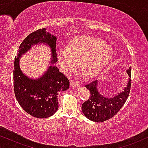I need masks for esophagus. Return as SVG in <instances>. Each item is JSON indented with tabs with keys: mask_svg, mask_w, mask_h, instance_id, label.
Returning <instances> with one entry per match:
<instances>
[{
	"mask_svg": "<svg viewBox=\"0 0 148 148\" xmlns=\"http://www.w3.org/2000/svg\"><path fill=\"white\" fill-rule=\"evenodd\" d=\"M70 86L72 88H76L80 86V83L78 80L72 79L70 81Z\"/></svg>",
	"mask_w": 148,
	"mask_h": 148,
	"instance_id": "1",
	"label": "esophagus"
}]
</instances>
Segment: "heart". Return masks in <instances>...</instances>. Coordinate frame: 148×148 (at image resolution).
<instances>
[{
    "label": "heart",
    "mask_w": 148,
    "mask_h": 148,
    "mask_svg": "<svg viewBox=\"0 0 148 148\" xmlns=\"http://www.w3.org/2000/svg\"><path fill=\"white\" fill-rule=\"evenodd\" d=\"M111 46L95 37L79 36L69 42L67 49L58 51V60L64 72H69L82 62L84 72L94 76L102 69L113 57Z\"/></svg>",
    "instance_id": "b5f03b06"
}]
</instances>
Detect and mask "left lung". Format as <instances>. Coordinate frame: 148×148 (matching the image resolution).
<instances>
[{
  "label": "left lung",
  "instance_id": "8db88e82",
  "mask_svg": "<svg viewBox=\"0 0 148 148\" xmlns=\"http://www.w3.org/2000/svg\"><path fill=\"white\" fill-rule=\"evenodd\" d=\"M131 71L132 67L127 70L130 80L124 90L112 98L106 97L100 94L97 90V80L86 85V87L90 91V97L84 102L81 108L86 118L92 121L101 123L109 120L118 113L126 102L130 95Z\"/></svg>",
  "mask_w": 148,
  "mask_h": 148
}]
</instances>
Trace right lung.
<instances>
[{"label": "right lung", "instance_id": "right-lung-1", "mask_svg": "<svg viewBox=\"0 0 148 148\" xmlns=\"http://www.w3.org/2000/svg\"><path fill=\"white\" fill-rule=\"evenodd\" d=\"M40 43L46 44L50 47L51 63L56 62V37L46 31V28L30 33L20 45L18 56L15 57L13 71L14 90L18 103L27 113L35 118H47L58 111V95L60 91L68 89L69 81L59 72L57 67L52 65L37 79H31L23 74L20 69L19 58L30 50L32 46Z\"/></svg>", "mask_w": 148, "mask_h": 148}]
</instances>
